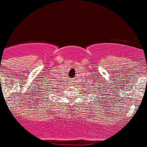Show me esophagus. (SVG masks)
<instances>
[{
	"label": "esophagus",
	"mask_w": 147,
	"mask_h": 147,
	"mask_svg": "<svg viewBox=\"0 0 147 147\" xmlns=\"http://www.w3.org/2000/svg\"><path fill=\"white\" fill-rule=\"evenodd\" d=\"M71 81H72V80H71Z\"/></svg>",
	"instance_id": "esophagus-1"
}]
</instances>
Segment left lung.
<instances>
[{"mask_svg": "<svg viewBox=\"0 0 147 147\" xmlns=\"http://www.w3.org/2000/svg\"><path fill=\"white\" fill-rule=\"evenodd\" d=\"M93 88H94V87H93ZM95 91H96V90H95Z\"/></svg>", "mask_w": 147, "mask_h": 147, "instance_id": "8db88e82", "label": "left lung"}]
</instances>
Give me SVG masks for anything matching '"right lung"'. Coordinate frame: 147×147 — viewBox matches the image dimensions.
<instances>
[{"label":"right lung","instance_id":"add662e5","mask_svg":"<svg viewBox=\"0 0 147 147\" xmlns=\"http://www.w3.org/2000/svg\"><path fill=\"white\" fill-rule=\"evenodd\" d=\"M49 89H51V87H50V88H49ZM47 90H48V91H49V93H50V92H49V91H51L50 90H46V91H47ZM52 90H53V88H52ZM56 92H57V91H55V93H56ZM51 93H52V92H51Z\"/></svg>","mask_w":147,"mask_h":147}]
</instances>
